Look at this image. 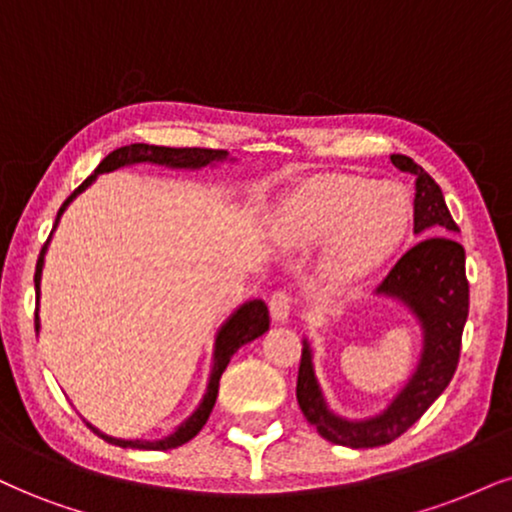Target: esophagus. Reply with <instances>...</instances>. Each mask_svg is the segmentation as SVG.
<instances>
[{
	"mask_svg": "<svg viewBox=\"0 0 512 512\" xmlns=\"http://www.w3.org/2000/svg\"><path fill=\"white\" fill-rule=\"evenodd\" d=\"M270 315H273L275 323H287L289 315H292V296L287 292H275L268 301Z\"/></svg>",
	"mask_w": 512,
	"mask_h": 512,
	"instance_id": "obj_1",
	"label": "esophagus"
}]
</instances>
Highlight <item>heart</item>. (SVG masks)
Instances as JSON below:
<instances>
[{"label": "heart", "mask_w": 512, "mask_h": 512, "mask_svg": "<svg viewBox=\"0 0 512 512\" xmlns=\"http://www.w3.org/2000/svg\"><path fill=\"white\" fill-rule=\"evenodd\" d=\"M413 227V201L401 185L356 173H323L296 185L275 213V235L289 251L323 244L318 277L351 289L401 249Z\"/></svg>", "instance_id": "b5f03b06"}]
</instances>
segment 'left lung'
<instances>
[{
    "instance_id": "1",
    "label": "left lung",
    "mask_w": 512,
    "mask_h": 512,
    "mask_svg": "<svg viewBox=\"0 0 512 512\" xmlns=\"http://www.w3.org/2000/svg\"><path fill=\"white\" fill-rule=\"evenodd\" d=\"M391 163L403 173L415 175L413 230L425 239L399 258L375 294L399 301L418 320L422 332L418 365L389 406L363 420L342 418L327 406L315 377L313 349L308 339H304L296 380V401L306 420L320 437L349 449L389 444L415 425L439 399L458 368L460 339L470 308L465 249L451 237L458 232V225L446 208L441 187L408 156L391 154Z\"/></svg>"
}]
</instances>
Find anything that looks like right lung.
Segmentation results:
<instances>
[{
    "mask_svg": "<svg viewBox=\"0 0 512 512\" xmlns=\"http://www.w3.org/2000/svg\"><path fill=\"white\" fill-rule=\"evenodd\" d=\"M227 161V151H218V149H199V147H185V149H173V147H154V144H128V147H121L116 151H111L106 159L99 163L97 170L87 178L82 185L75 189V192L63 201V206L56 213V225L66 211L68 204L78 197L80 192H85L87 187L97 180V175L102 173H111V170L125 168V166H135V163H154V166H163V168H175V170H199L206 166H216V163ZM52 230V235H54ZM52 235H49L47 242H44L40 258H37V268H35V294H37V311H35V330L40 332V282H42V268H44V256H47V246L52 242ZM270 327V315H268V306L263 304L261 299L246 301L237 308L230 318L220 325V330L216 334V344H213V365H211V375H208V384H206V394L204 399L199 401L197 410L185 422H180L175 427L173 434L163 439H116L109 437V434L99 432L97 427L87 422V427L94 434H99L104 441L109 444L123 446V449H144V451H168V449H178V446L187 444L189 439H194L201 432V427L206 425L208 415H211L213 406H216V396H218V384H220V375H223L230 358L235 356L239 346L254 342L256 337L266 334Z\"/></svg>",
    "mask_w": 512,
    "mask_h": 512,
    "instance_id": "obj_1",
    "label": "right lung"
}]
</instances>
